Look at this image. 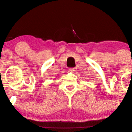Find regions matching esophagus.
<instances>
[{
  "label": "esophagus",
  "instance_id": "1",
  "mask_svg": "<svg viewBox=\"0 0 132 132\" xmlns=\"http://www.w3.org/2000/svg\"><path fill=\"white\" fill-rule=\"evenodd\" d=\"M70 71H72V72H75L76 71V68H70Z\"/></svg>",
  "mask_w": 132,
  "mask_h": 132
}]
</instances>
